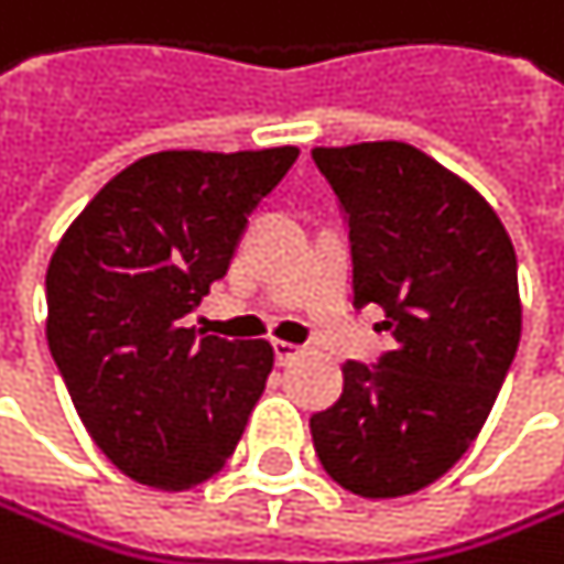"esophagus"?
I'll return each instance as SVG.
<instances>
[{
    "instance_id": "obj_1",
    "label": "esophagus",
    "mask_w": 564,
    "mask_h": 564,
    "mask_svg": "<svg viewBox=\"0 0 564 564\" xmlns=\"http://www.w3.org/2000/svg\"><path fill=\"white\" fill-rule=\"evenodd\" d=\"M273 355H276L280 365H291L301 355V345H294V341H273Z\"/></svg>"
}]
</instances>
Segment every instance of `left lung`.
Listing matches in <instances>:
<instances>
[{"label":"left lung","instance_id":"obj_1","mask_svg":"<svg viewBox=\"0 0 564 564\" xmlns=\"http://www.w3.org/2000/svg\"><path fill=\"white\" fill-rule=\"evenodd\" d=\"M348 219L355 307L379 304L395 348L345 361L341 399L311 416L321 467L358 497H402L457 464L521 341L518 257L460 175L402 141L314 148Z\"/></svg>","mask_w":564,"mask_h":564}]
</instances>
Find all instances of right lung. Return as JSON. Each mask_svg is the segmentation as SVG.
<instances>
[{
  "mask_svg": "<svg viewBox=\"0 0 564 564\" xmlns=\"http://www.w3.org/2000/svg\"><path fill=\"white\" fill-rule=\"evenodd\" d=\"M297 155L155 151L107 182L53 250L50 355L90 440L138 484L196 487L243 436L273 348L199 338L185 314L226 276L247 216Z\"/></svg>",
  "mask_w": 564,
  "mask_h": 564,
  "instance_id": "add662e5",
  "label": "right lung"
}]
</instances>
